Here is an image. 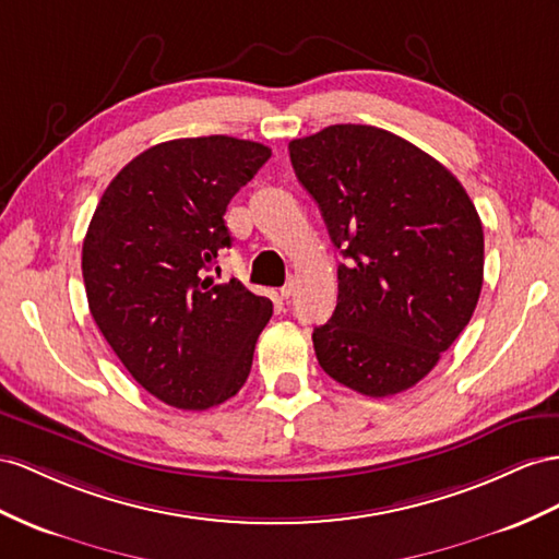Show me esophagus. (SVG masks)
<instances>
[{
    "label": "esophagus",
    "mask_w": 559,
    "mask_h": 559,
    "mask_svg": "<svg viewBox=\"0 0 559 559\" xmlns=\"http://www.w3.org/2000/svg\"><path fill=\"white\" fill-rule=\"evenodd\" d=\"M295 285H297V281H295V278H290L288 283H285L283 288H281V297H283V299H290V297L295 295Z\"/></svg>",
    "instance_id": "34e87169"
}]
</instances>
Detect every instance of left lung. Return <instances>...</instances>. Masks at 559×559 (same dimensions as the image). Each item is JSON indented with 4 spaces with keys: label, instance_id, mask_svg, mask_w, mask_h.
Returning a JSON list of instances; mask_svg holds the SVG:
<instances>
[{
    "label": "left lung",
    "instance_id": "left-lung-1",
    "mask_svg": "<svg viewBox=\"0 0 559 559\" xmlns=\"http://www.w3.org/2000/svg\"><path fill=\"white\" fill-rule=\"evenodd\" d=\"M337 266V307L313 328L321 368L366 396L420 382L469 323L484 281V231L463 183L418 146L370 124L290 141Z\"/></svg>",
    "mask_w": 559,
    "mask_h": 559
}]
</instances>
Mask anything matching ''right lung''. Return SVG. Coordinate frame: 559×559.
Returning <instances> with one entry per match:
<instances>
[{
    "label": "right lung",
    "instance_id": "obj_1",
    "mask_svg": "<svg viewBox=\"0 0 559 559\" xmlns=\"http://www.w3.org/2000/svg\"><path fill=\"white\" fill-rule=\"evenodd\" d=\"M271 157L224 134L175 139L108 183L82 246L90 311L130 376L181 411L224 404L246 384L274 305L207 271L231 248L224 214Z\"/></svg>",
    "mask_w": 559,
    "mask_h": 559
}]
</instances>
